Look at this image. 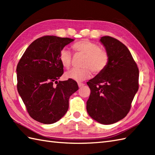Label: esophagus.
Instances as JSON below:
<instances>
[{
  "label": "esophagus",
  "mask_w": 155,
  "mask_h": 155,
  "mask_svg": "<svg viewBox=\"0 0 155 155\" xmlns=\"http://www.w3.org/2000/svg\"><path fill=\"white\" fill-rule=\"evenodd\" d=\"M78 87L79 88H81V87H83L84 85V84H83V83H78Z\"/></svg>",
  "instance_id": "esophagus-1"
}]
</instances>
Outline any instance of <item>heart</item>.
Segmentation results:
<instances>
[{
    "instance_id": "obj_1",
    "label": "heart",
    "mask_w": 155,
    "mask_h": 155,
    "mask_svg": "<svg viewBox=\"0 0 155 155\" xmlns=\"http://www.w3.org/2000/svg\"><path fill=\"white\" fill-rule=\"evenodd\" d=\"M73 50L78 53L84 55L82 65L83 68H74L66 72L64 77L67 79L82 82L91 77V71L94 74L103 72L108 63L107 52L100 49L99 46L87 39L78 41L72 46ZM71 52L63 48L59 53V61L64 68H68L71 64Z\"/></svg>"
}]
</instances>
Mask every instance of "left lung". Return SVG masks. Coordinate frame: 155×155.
Here are the masks:
<instances>
[{
    "mask_svg": "<svg viewBox=\"0 0 155 155\" xmlns=\"http://www.w3.org/2000/svg\"><path fill=\"white\" fill-rule=\"evenodd\" d=\"M100 42L109 60L106 68L87 83L91 89L87 110L98 123L111 124L129 112L139 89V71L129 50L121 42L108 36L101 37Z\"/></svg>",
    "mask_w": 155,
    "mask_h": 155,
    "instance_id": "obj_1",
    "label": "left lung"
}]
</instances>
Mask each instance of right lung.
I'll return each mask as SVG.
<instances>
[{
    "label": "right lung",
    "mask_w": 155,
    "mask_h": 155,
    "mask_svg": "<svg viewBox=\"0 0 155 155\" xmlns=\"http://www.w3.org/2000/svg\"><path fill=\"white\" fill-rule=\"evenodd\" d=\"M74 41L56 36L37 38L18 62V94L29 115L39 123L48 124L60 120L68 110L69 98L78 89L73 80L58 81L63 74L59 53Z\"/></svg>",
    "instance_id": "obj_1"
}]
</instances>
